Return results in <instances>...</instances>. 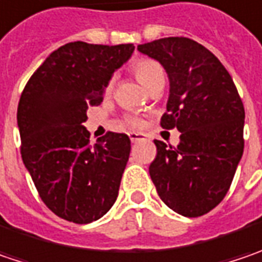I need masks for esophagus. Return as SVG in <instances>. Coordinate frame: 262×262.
Instances as JSON below:
<instances>
[{
	"label": "esophagus",
	"mask_w": 262,
	"mask_h": 262,
	"mask_svg": "<svg viewBox=\"0 0 262 262\" xmlns=\"http://www.w3.org/2000/svg\"><path fill=\"white\" fill-rule=\"evenodd\" d=\"M146 136L143 134V133H129V140L133 141V143H136V141H140V140H144Z\"/></svg>",
	"instance_id": "1"
}]
</instances>
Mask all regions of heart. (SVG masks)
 I'll list each match as a JSON object with an SVG mask.
<instances>
[{
  "label": "heart",
  "instance_id": "1",
  "mask_svg": "<svg viewBox=\"0 0 262 262\" xmlns=\"http://www.w3.org/2000/svg\"><path fill=\"white\" fill-rule=\"evenodd\" d=\"M133 72L136 75L138 81L146 86L149 91H150L153 86H156L158 84L164 82L165 81V72L164 68L156 61V60L151 59H141L136 61L133 64ZM115 81L111 79L106 85V93H111L112 88H113ZM126 124L131 125V126H137L140 125V119L137 116H129L126 118Z\"/></svg>",
  "mask_w": 262,
  "mask_h": 262
}]
</instances>
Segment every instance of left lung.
I'll list each match as a JSON object with an SVG mask.
<instances>
[{"label":"left lung","instance_id":"left-lung-1","mask_svg":"<svg viewBox=\"0 0 262 262\" xmlns=\"http://www.w3.org/2000/svg\"><path fill=\"white\" fill-rule=\"evenodd\" d=\"M137 50L168 73L169 97L161 125L181 133L177 147L155 140L151 181L177 214H208L227 194L243 155L245 109L237 88L221 61L190 38H162Z\"/></svg>","mask_w":262,"mask_h":262}]
</instances>
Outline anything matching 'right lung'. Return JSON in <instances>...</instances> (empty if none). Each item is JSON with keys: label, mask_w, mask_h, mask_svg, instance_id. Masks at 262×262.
Listing matches in <instances>:
<instances>
[{"label": "right lung", "mask_w": 262, "mask_h": 262, "mask_svg": "<svg viewBox=\"0 0 262 262\" xmlns=\"http://www.w3.org/2000/svg\"><path fill=\"white\" fill-rule=\"evenodd\" d=\"M133 44L69 42L33 72L17 107L20 153L39 198L63 220L88 224L116 201L131 151L126 134L107 133L90 144L86 109L103 101L112 75Z\"/></svg>", "instance_id": "1"}]
</instances>
